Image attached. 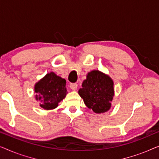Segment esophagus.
<instances>
[{"label":"esophagus","instance_id":"esophagus-1","mask_svg":"<svg viewBox=\"0 0 159 159\" xmlns=\"http://www.w3.org/2000/svg\"><path fill=\"white\" fill-rule=\"evenodd\" d=\"M69 87H70V88L71 89V90H77V83H71Z\"/></svg>","mask_w":159,"mask_h":159}]
</instances>
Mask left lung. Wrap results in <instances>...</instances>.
<instances>
[{"instance_id": "1", "label": "left lung", "mask_w": 159, "mask_h": 159, "mask_svg": "<svg viewBox=\"0 0 159 159\" xmlns=\"http://www.w3.org/2000/svg\"><path fill=\"white\" fill-rule=\"evenodd\" d=\"M82 87L78 93L87 107L96 114L110 109L114 90V82L109 76L98 70H93L87 75Z\"/></svg>"}]
</instances>
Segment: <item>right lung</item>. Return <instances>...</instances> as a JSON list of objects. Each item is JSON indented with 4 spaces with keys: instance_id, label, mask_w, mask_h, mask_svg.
Here are the masks:
<instances>
[{
    "instance_id": "1",
    "label": "right lung",
    "mask_w": 159,
    "mask_h": 159,
    "mask_svg": "<svg viewBox=\"0 0 159 159\" xmlns=\"http://www.w3.org/2000/svg\"><path fill=\"white\" fill-rule=\"evenodd\" d=\"M66 80L54 72L47 74L34 85L35 99L40 101V106L46 110L56 108L58 103L66 97Z\"/></svg>"
}]
</instances>
